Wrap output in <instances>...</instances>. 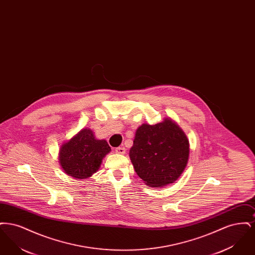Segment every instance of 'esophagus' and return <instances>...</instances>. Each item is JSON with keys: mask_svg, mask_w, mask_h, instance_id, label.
I'll return each mask as SVG.
<instances>
[{"mask_svg": "<svg viewBox=\"0 0 255 255\" xmlns=\"http://www.w3.org/2000/svg\"><path fill=\"white\" fill-rule=\"evenodd\" d=\"M116 152H117L118 154L123 155V154H125L126 149H125V147H117V148H116Z\"/></svg>", "mask_w": 255, "mask_h": 255, "instance_id": "1", "label": "esophagus"}]
</instances>
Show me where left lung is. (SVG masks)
Instances as JSON below:
<instances>
[{"mask_svg":"<svg viewBox=\"0 0 255 255\" xmlns=\"http://www.w3.org/2000/svg\"><path fill=\"white\" fill-rule=\"evenodd\" d=\"M129 154L138 177L151 187H160L181 176L187 164L189 142L182 129L166 119L138 127Z\"/></svg>","mask_w":255,"mask_h":255,"instance_id":"obj_1","label":"left lung"}]
</instances>
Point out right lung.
<instances>
[{"instance_id": "obj_1", "label": "right lung", "mask_w": 255, "mask_h": 255, "mask_svg": "<svg viewBox=\"0 0 255 255\" xmlns=\"http://www.w3.org/2000/svg\"><path fill=\"white\" fill-rule=\"evenodd\" d=\"M110 151L106 140L97 139L90 129H83L62 145L59 159L69 176L83 180L97 172Z\"/></svg>"}]
</instances>
